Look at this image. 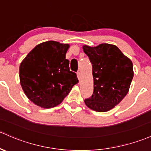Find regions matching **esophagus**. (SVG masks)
<instances>
[{"mask_svg": "<svg viewBox=\"0 0 151 151\" xmlns=\"http://www.w3.org/2000/svg\"><path fill=\"white\" fill-rule=\"evenodd\" d=\"M77 76H78V78L80 80L81 77V73L80 71H78V72H77Z\"/></svg>", "mask_w": 151, "mask_h": 151, "instance_id": "1", "label": "esophagus"}]
</instances>
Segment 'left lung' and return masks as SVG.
I'll return each instance as SVG.
<instances>
[{
    "label": "left lung",
    "mask_w": 151,
    "mask_h": 151,
    "mask_svg": "<svg viewBox=\"0 0 151 151\" xmlns=\"http://www.w3.org/2000/svg\"><path fill=\"white\" fill-rule=\"evenodd\" d=\"M84 52L92 64L93 92L84 100L88 107L99 112L114 108L124 98L133 78L132 63L116 46L100 44L84 45Z\"/></svg>",
    "instance_id": "left-lung-1"
}]
</instances>
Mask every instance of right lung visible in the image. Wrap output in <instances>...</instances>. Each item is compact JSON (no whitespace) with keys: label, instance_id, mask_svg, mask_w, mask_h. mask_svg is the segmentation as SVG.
Wrapping results in <instances>:
<instances>
[{"label":"right lung","instance_id":"add662e5","mask_svg":"<svg viewBox=\"0 0 151 151\" xmlns=\"http://www.w3.org/2000/svg\"><path fill=\"white\" fill-rule=\"evenodd\" d=\"M69 45L55 41L37 45L19 67L20 83L27 96L35 104L51 108L60 104L78 83L65 59Z\"/></svg>","mask_w":151,"mask_h":151}]
</instances>
